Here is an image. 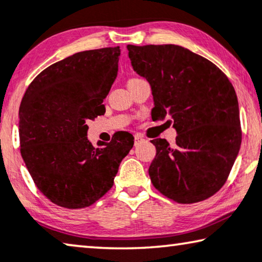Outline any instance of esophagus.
Segmentation results:
<instances>
[{
  "instance_id": "obj_1",
  "label": "esophagus",
  "mask_w": 262,
  "mask_h": 262,
  "mask_svg": "<svg viewBox=\"0 0 262 262\" xmlns=\"http://www.w3.org/2000/svg\"><path fill=\"white\" fill-rule=\"evenodd\" d=\"M144 139L140 135H135V145H138L140 142H144Z\"/></svg>"
}]
</instances>
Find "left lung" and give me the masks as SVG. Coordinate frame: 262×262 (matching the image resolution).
I'll list each match as a JSON object with an SVG mask.
<instances>
[{
  "label": "left lung",
  "instance_id": "obj_1",
  "mask_svg": "<svg viewBox=\"0 0 262 262\" xmlns=\"http://www.w3.org/2000/svg\"><path fill=\"white\" fill-rule=\"evenodd\" d=\"M134 71L151 87L154 120L171 118L176 145L154 139V187L180 203L213 196L228 177L241 145L237 97L213 62L176 45H127Z\"/></svg>",
  "mask_w": 262,
  "mask_h": 262
}]
</instances>
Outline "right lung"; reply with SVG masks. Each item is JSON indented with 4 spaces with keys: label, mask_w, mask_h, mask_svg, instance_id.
I'll use <instances>...</instances> for the list:
<instances>
[{
    "label": "right lung",
    "mask_w": 262,
    "mask_h": 262,
    "mask_svg": "<svg viewBox=\"0 0 262 262\" xmlns=\"http://www.w3.org/2000/svg\"><path fill=\"white\" fill-rule=\"evenodd\" d=\"M119 55V47L75 53L41 72L22 98L21 156L39 190L60 207L85 208L104 196L134 146L128 132L98 140L99 147L87 138V120L105 113Z\"/></svg>",
    "instance_id": "add662e5"
}]
</instances>
